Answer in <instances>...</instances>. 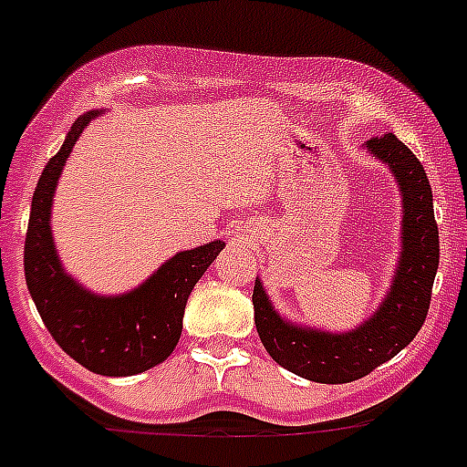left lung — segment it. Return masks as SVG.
I'll return each instance as SVG.
<instances>
[{
	"label": "left lung",
	"instance_id": "left-lung-1",
	"mask_svg": "<svg viewBox=\"0 0 467 467\" xmlns=\"http://www.w3.org/2000/svg\"><path fill=\"white\" fill-rule=\"evenodd\" d=\"M366 151L389 168L400 193V251L380 306L348 332L299 325L278 313L260 276L254 285L255 327L265 350L295 376L343 385L399 355L421 329L440 263L433 191L417 156L396 135L368 138Z\"/></svg>",
	"mask_w": 467,
	"mask_h": 467
}]
</instances>
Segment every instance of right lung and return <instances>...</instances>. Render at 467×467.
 <instances>
[{"mask_svg":"<svg viewBox=\"0 0 467 467\" xmlns=\"http://www.w3.org/2000/svg\"><path fill=\"white\" fill-rule=\"evenodd\" d=\"M106 110L78 117L38 177L25 239V281L59 348L91 373L138 376L168 359L182 337L189 295L225 242L213 239L165 260L147 281L121 295H101L64 269L52 237V198L82 130Z\"/></svg>","mask_w":467,"mask_h":467,"instance_id":"1","label":"right lung"}]
</instances>
